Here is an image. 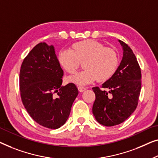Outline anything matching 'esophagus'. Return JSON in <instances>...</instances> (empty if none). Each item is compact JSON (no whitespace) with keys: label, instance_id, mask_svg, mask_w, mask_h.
<instances>
[{"label":"esophagus","instance_id":"34e87169","mask_svg":"<svg viewBox=\"0 0 158 158\" xmlns=\"http://www.w3.org/2000/svg\"><path fill=\"white\" fill-rule=\"evenodd\" d=\"M78 89H79L80 92H83L86 89V88L84 87V86H80L79 85V86H78Z\"/></svg>","mask_w":158,"mask_h":158}]
</instances>
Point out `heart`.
<instances>
[{"label":"heart","instance_id":"heart-1","mask_svg":"<svg viewBox=\"0 0 158 158\" xmlns=\"http://www.w3.org/2000/svg\"><path fill=\"white\" fill-rule=\"evenodd\" d=\"M58 61L69 74H74L80 62L84 68L81 72L69 77V81L86 84L94 81H106L116 70L118 64L117 52L94 40H86L72 44L70 49H62L57 56Z\"/></svg>","mask_w":158,"mask_h":158}]
</instances>
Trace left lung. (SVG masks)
Listing matches in <instances>:
<instances>
[{
    "mask_svg": "<svg viewBox=\"0 0 158 158\" xmlns=\"http://www.w3.org/2000/svg\"><path fill=\"white\" fill-rule=\"evenodd\" d=\"M123 57L116 72L101 88L93 87L95 101L92 112L99 124L111 127L125 121L136 110L141 90V70L127 44L119 40Z\"/></svg>",
    "mask_w": 158,
    "mask_h": 158,
    "instance_id": "8db88e82",
    "label": "left lung"
}]
</instances>
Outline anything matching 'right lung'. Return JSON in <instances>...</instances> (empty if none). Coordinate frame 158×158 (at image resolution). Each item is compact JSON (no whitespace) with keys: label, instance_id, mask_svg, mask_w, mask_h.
I'll return each mask as SVG.
<instances>
[{"label":"right lung","instance_id":"right-lung-1","mask_svg":"<svg viewBox=\"0 0 158 158\" xmlns=\"http://www.w3.org/2000/svg\"><path fill=\"white\" fill-rule=\"evenodd\" d=\"M63 75L54 47L46 43L35 46L21 64L22 102L31 118L45 127L58 129L65 124L79 94L74 83L61 86Z\"/></svg>","mask_w":158,"mask_h":158}]
</instances>
